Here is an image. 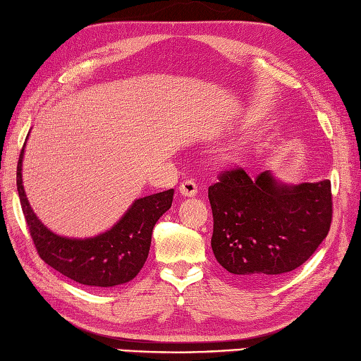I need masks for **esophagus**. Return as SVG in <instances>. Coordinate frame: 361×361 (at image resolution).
I'll return each mask as SVG.
<instances>
[{
    "instance_id": "34e87169",
    "label": "esophagus",
    "mask_w": 361,
    "mask_h": 361,
    "mask_svg": "<svg viewBox=\"0 0 361 361\" xmlns=\"http://www.w3.org/2000/svg\"><path fill=\"white\" fill-rule=\"evenodd\" d=\"M179 192L182 196H187V198H192V196H196L198 193V185H196V182L188 179V180H183L179 187Z\"/></svg>"
}]
</instances>
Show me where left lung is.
Returning a JSON list of instances; mask_svg holds the SVG:
<instances>
[{"label": "left lung", "mask_w": 361, "mask_h": 361, "mask_svg": "<svg viewBox=\"0 0 361 361\" xmlns=\"http://www.w3.org/2000/svg\"><path fill=\"white\" fill-rule=\"evenodd\" d=\"M212 250L221 267L245 280L269 281L310 259L331 223V185L284 183L270 171L255 179L242 168L209 187Z\"/></svg>", "instance_id": "8db88e82"}]
</instances>
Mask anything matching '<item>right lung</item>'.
I'll use <instances>...</instances> for the list:
<instances>
[{
    "label": "right lung",
    "instance_id": "right-lung-1",
    "mask_svg": "<svg viewBox=\"0 0 361 361\" xmlns=\"http://www.w3.org/2000/svg\"><path fill=\"white\" fill-rule=\"evenodd\" d=\"M25 146L17 165V190L39 256L59 274L86 286L114 288L133 280L147 259L155 223L171 207L174 190L135 200L119 221L99 235L73 239L54 234L37 219L26 198L22 179Z\"/></svg>",
    "mask_w": 361,
    "mask_h": 361
}]
</instances>
